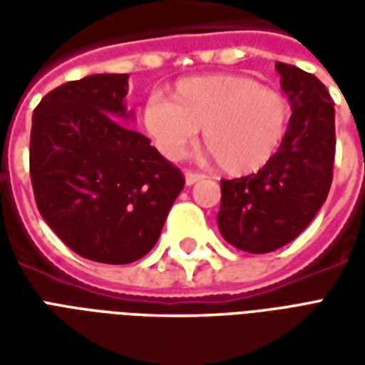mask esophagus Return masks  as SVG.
I'll return each instance as SVG.
<instances>
[{"instance_id":"34e87169","label":"esophagus","mask_w":365,"mask_h":365,"mask_svg":"<svg viewBox=\"0 0 365 365\" xmlns=\"http://www.w3.org/2000/svg\"><path fill=\"white\" fill-rule=\"evenodd\" d=\"M203 178H205V175L197 174V172H191V170H187V172H185V183H187V185H193V183L201 182Z\"/></svg>"}]
</instances>
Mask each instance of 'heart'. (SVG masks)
Listing matches in <instances>:
<instances>
[{
    "label": "heart",
    "instance_id": "b5f03b06",
    "mask_svg": "<svg viewBox=\"0 0 365 365\" xmlns=\"http://www.w3.org/2000/svg\"><path fill=\"white\" fill-rule=\"evenodd\" d=\"M289 120L291 103L283 91L240 74L180 80L170 101L152 97L143 111L144 130L164 156L178 158L203 127V143L230 175L268 166Z\"/></svg>",
    "mask_w": 365,
    "mask_h": 365
}]
</instances>
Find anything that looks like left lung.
Listing matches in <instances>:
<instances>
[{
    "mask_svg": "<svg viewBox=\"0 0 365 365\" xmlns=\"http://www.w3.org/2000/svg\"><path fill=\"white\" fill-rule=\"evenodd\" d=\"M291 120L282 148L256 174L221 180L217 225L250 254L274 252L297 238L327 201L336 150L334 101L319 78L275 62Z\"/></svg>",
    "mask_w": 365,
    "mask_h": 365,
    "instance_id": "obj_1",
    "label": "left lung"
}]
</instances>
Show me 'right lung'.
Listing matches in <instances>:
<instances>
[{
	"label": "right lung",
	"instance_id": "right-lung-1",
	"mask_svg": "<svg viewBox=\"0 0 365 365\" xmlns=\"http://www.w3.org/2000/svg\"><path fill=\"white\" fill-rule=\"evenodd\" d=\"M128 74H93L41 99L31 128V182L43 219L83 258L130 264L150 252L183 174L119 120Z\"/></svg>",
	"mask_w": 365,
	"mask_h": 365
}]
</instances>
